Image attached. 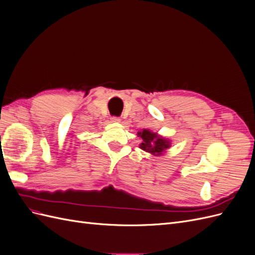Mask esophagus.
Masks as SVG:
<instances>
[{
  "label": "esophagus",
  "mask_w": 255,
  "mask_h": 255,
  "mask_svg": "<svg viewBox=\"0 0 255 255\" xmlns=\"http://www.w3.org/2000/svg\"><path fill=\"white\" fill-rule=\"evenodd\" d=\"M111 120H112V122H114V123H119V122L121 121V119H120L119 117H112Z\"/></svg>",
  "instance_id": "34e87169"
}]
</instances>
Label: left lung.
Returning a JSON list of instances; mask_svg holds the SVG:
<instances>
[{"label":"left lung","instance_id":"8db88e82","mask_svg":"<svg viewBox=\"0 0 255 255\" xmlns=\"http://www.w3.org/2000/svg\"><path fill=\"white\" fill-rule=\"evenodd\" d=\"M137 135L142 139V142L139 144V148L145 152L151 153L152 155H161L171 145L170 140L157 135L156 133L151 132L149 129L144 128L141 132H138Z\"/></svg>","mask_w":255,"mask_h":255}]
</instances>
